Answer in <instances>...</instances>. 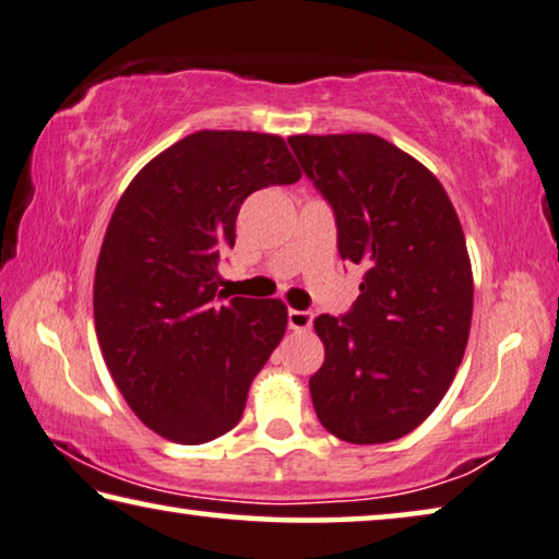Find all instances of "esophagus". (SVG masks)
<instances>
[{
  "mask_svg": "<svg viewBox=\"0 0 559 559\" xmlns=\"http://www.w3.org/2000/svg\"><path fill=\"white\" fill-rule=\"evenodd\" d=\"M288 325L294 328V331H308V328L313 325V313L311 311H296V308H290Z\"/></svg>",
  "mask_w": 559,
  "mask_h": 559,
  "instance_id": "1",
  "label": "esophagus"
}]
</instances>
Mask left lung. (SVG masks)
<instances>
[{"instance_id": "obj_1", "label": "left lung", "mask_w": 559, "mask_h": 559, "mask_svg": "<svg viewBox=\"0 0 559 559\" xmlns=\"http://www.w3.org/2000/svg\"><path fill=\"white\" fill-rule=\"evenodd\" d=\"M300 166L333 206L343 261L366 278L350 313L318 316L325 360L311 376L318 420L353 445L413 432L465 356L473 265L453 201L418 158L376 134H298Z\"/></svg>"}]
</instances>
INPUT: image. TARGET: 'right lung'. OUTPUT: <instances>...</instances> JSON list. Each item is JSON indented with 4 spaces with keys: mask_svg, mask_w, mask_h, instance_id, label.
Segmentation results:
<instances>
[{
    "mask_svg": "<svg viewBox=\"0 0 559 559\" xmlns=\"http://www.w3.org/2000/svg\"><path fill=\"white\" fill-rule=\"evenodd\" d=\"M298 179L283 136L206 129L154 156L121 193L96 261L94 325L123 401L162 438L201 445L241 420L288 308L218 304V253L236 243L246 197Z\"/></svg>",
    "mask_w": 559,
    "mask_h": 559,
    "instance_id": "1",
    "label": "right lung"
}]
</instances>
